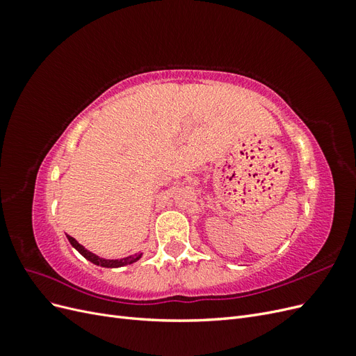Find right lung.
Segmentation results:
<instances>
[{"instance_id":"add662e5","label":"right lung","mask_w":356,"mask_h":356,"mask_svg":"<svg viewBox=\"0 0 356 356\" xmlns=\"http://www.w3.org/2000/svg\"><path fill=\"white\" fill-rule=\"evenodd\" d=\"M70 243L72 245V248H75L86 260H89L90 263L99 266V267H106V268H117V267H123V266H127V264H132L135 261H138L139 258L143 257V252H136L134 255H129V257H123V258H115V260H111V258H102L99 255H96L93 252H90L89 250H86V248L83 245H80L77 241H75L74 238H71V236H67Z\"/></svg>"}]
</instances>
